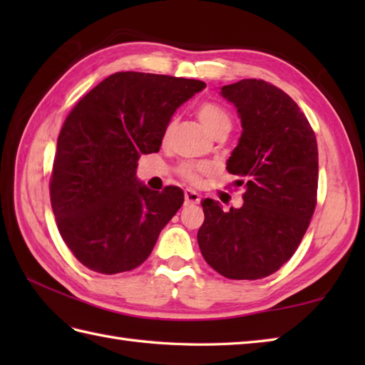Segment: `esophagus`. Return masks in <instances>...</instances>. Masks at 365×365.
I'll list each match as a JSON object with an SVG mask.
<instances>
[{"instance_id":"obj_1","label":"esophagus","mask_w":365,"mask_h":365,"mask_svg":"<svg viewBox=\"0 0 365 365\" xmlns=\"http://www.w3.org/2000/svg\"><path fill=\"white\" fill-rule=\"evenodd\" d=\"M200 196L196 191L192 190H185V204H199Z\"/></svg>"}]
</instances>
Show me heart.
<instances>
[{"instance_id":"b5f03b06","label":"heart","mask_w":365,"mask_h":365,"mask_svg":"<svg viewBox=\"0 0 365 365\" xmlns=\"http://www.w3.org/2000/svg\"><path fill=\"white\" fill-rule=\"evenodd\" d=\"M197 118L212 135H215L216 131H220V130L230 128L229 114L224 111L220 105L212 103V102H205L202 105H199ZM174 123H175L174 120H170L166 125L165 133H163V139H165V141L169 138V135L173 133ZM210 170H212V166L207 165V163L187 161V163H182V165L178 166V174H180V177L192 185H197L200 182V178H202V175L208 174Z\"/></svg>"}]
</instances>
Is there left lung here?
Instances as JSON below:
<instances>
[{
  "label": "left lung",
  "instance_id": "obj_1",
  "mask_svg": "<svg viewBox=\"0 0 365 365\" xmlns=\"http://www.w3.org/2000/svg\"><path fill=\"white\" fill-rule=\"evenodd\" d=\"M242 119V136L227 160L242 177L243 205L222 210L204 199L197 243L205 262L227 279H262L297 251L317 205L319 149L299 106L263 80L221 88Z\"/></svg>",
  "mask_w": 365,
  "mask_h": 365
}]
</instances>
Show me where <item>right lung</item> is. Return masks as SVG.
Here are the masks:
<instances>
[{"mask_svg":"<svg viewBox=\"0 0 365 365\" xmlns=\"http://www.w3.org/2000/svg\"><path fill=\"white\" fill-rule=\"evenodd\" d=\"M204 81L118 72L67 115L50 182L59 234L84 267L102 274L135 269L183 204V191H152L138 180L141 155L158 152L180 105Z\"/></svg>","mask_w":365,"mask_h":365,"instance_id":"add662e5","label":"right lung"}]
</instances>
